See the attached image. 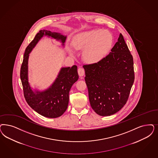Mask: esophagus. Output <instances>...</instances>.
<instances>
[{
	"instance_id": "34e87169",
	"label": "esophagus",
	"mask_w": 158,
	"mask_h": 158,
	"mask_svg": "<svg viewBox=\"0 0 158 158\" xmlns=\"http://www.w3.org/2000/svg\"><path fill=\"white\" fill-rule=\"evenodd\" d=\"M77 72H78V74L79 76H83L85 75V70L83 68H79L77 70Z\"/></svg>"
}]
</instances>
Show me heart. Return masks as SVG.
I'll use <instances>...</instances> for the list:
<instances>
[{"label":"heart","instance_id":"heart-1","mask_svg":"<svg viewBox=\"0 0 158 158\" xmlns=\"http://www.w3.org/2000/svg\"><path fill=\"white\" fill-rule=\"evenodd\" d=\"M112 42V35L108 31L94 29L76 35L72 40V44L76 49H84L83 58L85 60L96 62L107 54ZM69 52L71 55H73L72 51Z\"/></svg>","mask_w":158,"mask_h":158}]
</instances>
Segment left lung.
Masks as SVG:
<instances>
[{
    "label": "left lung",
    "instance_id": "obj_1",
    "mask_svg": "<svg viewBox=\"0 0 158 158\" xmlns=\"http://www.w3.org/2000/svg\"><path fill=\"white\" fill-rule=\"evenodd\" d=\"M83 68L93 110L101 116L120 111L127 103L135 77L133 58L123 35L120 33L109 54Z\"/></svg>",
    "mask_w": 158,
    "mask_h": 158
}]
</instances>
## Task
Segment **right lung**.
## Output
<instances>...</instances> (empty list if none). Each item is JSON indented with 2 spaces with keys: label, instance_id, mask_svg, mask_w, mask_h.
Returning a JSON list of instances; mask_svg holds the SVG:
<instances>
[{
  "label": "right lung",
  "instance_id": "obj_1",
  "mask_svg": "<svg viewBox=\"0 0 158 158\" xmlns=\"http://www.w3.org/2000/svg\"><path fill=\"white\" fill-rule=\"evenodd\" d=\"M44 36L55 39L64 46L66 36L60 33L40 30L25 50L20 69V79L24 96L28 104L41 115L57 118L63 114L69 103V93L72 86L78 80L77 66L61 68L57 77L48 89L43 91L33 90L28 82V58L30 53Z\"/></svg>",
  "mask_w": 158,
  "mask_h": 158
}]
</instances>
